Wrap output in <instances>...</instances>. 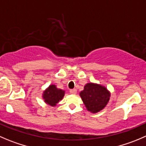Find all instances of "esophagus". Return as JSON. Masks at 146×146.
I'll return each mask as SVG.
<instances>
[{"instance_id":"esophagus-1","label":"esophagus","mask_w":146,"mask_h":146,"mask_svg":"<svg viewBox=\"0 0 146 146\" xmlns=\"http://www.w3.org/2000/svg\"><path fill=\"white\" fill-rule=\"evenodd\" d=\"M76 93H77V90L76 89H71V90H70V93H71V94L75 95L76 94Z\"/></svg>"}]
</instances>
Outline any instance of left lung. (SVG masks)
Here are the masks:
<instances>
[{
  "instance_id": "obj_1",
  "label": "left lung",
  "mask_w": 146,
  "mask_h": 146,
  "mask_svg": "<svg viewBox=\"0 0 146 146\" xmlns=\"http://www.w3.org/2000/svg\"><path fill=\"white\" fill-rule=\"evenodd\" d=\"M80 96L87 110L93 113L103 110L110 100L111 93L104 86L88 83L85 85Z\"/></svg>"
}]
</instances>
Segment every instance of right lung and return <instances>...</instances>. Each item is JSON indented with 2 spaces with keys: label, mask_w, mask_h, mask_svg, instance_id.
Masks as SVG:
<instances>
[{
  "label": "right lung",
  "mask_w": 146,
  "mask_h": 146,
  "mask_svg": "<svg viewBox=\"0 0 146 146\" xmlns=\"http://www.w3.org/2000/svg\"><path fill=\"white\" fill-rule=\"evenodd\" d=\"M65 95V91L60 88H58L56 85H50L43 92V98L45 103L49 106H56V104L62 100Z\"/></svg>",
  "instance_id": "1"
}]
</instances>
